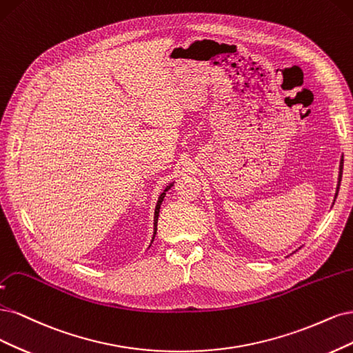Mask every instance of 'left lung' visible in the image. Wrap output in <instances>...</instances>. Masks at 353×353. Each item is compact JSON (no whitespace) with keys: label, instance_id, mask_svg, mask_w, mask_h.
<instances>
[{"label":"left lung","instance_id":"1","mask_svg":"<svg viewBox=\"0 0 353 353\" xmlns=\"http://www.w3.org/2000/svg\"><path fill=\"white\" fill-rule=\"evenodd\" d=\"M342 170H343V165L340 164V173H339V183H337V190H336V196L337 198V192H339V186H340V180H342Z\"/></svg>","mask_w":353,"mask_h":353}]
</instances>
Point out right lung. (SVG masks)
<instances>
[{
	"label": "right lung",
	"mask_w": 353,
	"mask_h": 353,
	"mask_svg": "<svg viewBox=\"0 0 353 353\" xmlns=\"http://www.w3.org/2000/svg\"><path fill=\"white\" fill-rule=\"evenodd\" d=\"M173 186V183H170L165 189H164V192L161 193L160 195V198H158V202H157V207H155V214H154V237H155V233H157V223H158V214H160V207H161V202H163V199H164V196H165V192ZM154 237H152V241H154Z\"/></svg>",
	"instance_id": "right-lung-1"
}]
</instances>
